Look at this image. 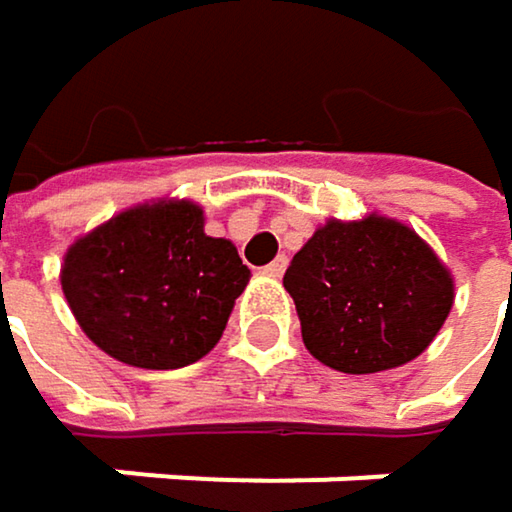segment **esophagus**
I'll return each instance as SVG.
<instances>
[{"label": "esophagus", "mask_w": 512, "mask_h": 512, "mask_svg": "<svg viewBox=\"0 0 512 512\" xmlns=\"http://www.w3.org/2000/svg\"><path fill=\"white\" fill-rule=\"evenodd\" d=\"M284 269H287V257H275L272 263H266L263 266V275H269V278H281L284 275Z\"/></svg>", "instance_id": "obj_1"}]
</instances>
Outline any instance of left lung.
Here are the masks:
<instances>
[{
	"instance_id": "obj_1",
	"label": "left lung",
	"mask_w": 512,
	"mask_h": 512,
	"mask_svg": "<svg viewBox=\"0 0 512 512\" xmlns=\"http://www.w3.org/2000/svg\"><path fill=\"white\" fill-rule=\"evenodd\" d=\"M284 290L305 350L341 373L418 358L454 308V275L409 225L367 213L326 219L293 255Z\"/></svg>"
}]
</instances>
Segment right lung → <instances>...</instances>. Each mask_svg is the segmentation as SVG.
<instances>
[{"label":"right lung","mask_w":512,"mask_h":512,"mask_svg":"<svg viewBox=\"0 0 512 512\" xmlns=\"http://www.w3.org/2000/svg\"><path fill=\"white\" fill-rule=\"evenodd\" d=\"M58 278L79 329L106 356L174 370L219 344L252 272L231 240L204 234L201 204L156 198L76 237Z\"/></svg>","instance_id":"right-lung-1"}]
</instances>
